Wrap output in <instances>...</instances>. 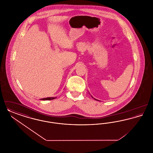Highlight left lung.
<instances>
[{"label": "left lung", "mask_w": 153, "mask_h": 153, "mask_svg": "<svg viewBox=\"0 0 153 153\" xmlns=\"http://www.w3.org/2000/svg\"><path fill=\"white\" fill-rule=\"evenodd\" d=\"M95 100H96V99H95Z\"/></svg>", "instance_id": "8db88e82"}]
</instances>
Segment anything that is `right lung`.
I'll return each mask as SVG.
<instances>
[{
	"label": "right lung",
	"instance_id": "obj_1",
	"mask_svg": "<svg viewBox=\"0 0 153 153\" xmlns=\"http://www.w3.org/2000/svg\"><path fill=\"white\" fill-rule=\"evenodd\" d=\"M55 98H56V97H46V98L41 99V100H51L54 99Z\"/></svg>",
	"mask_w": 153,
	"mask_h": 153
}]
</instances>
